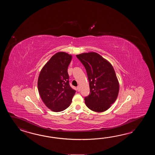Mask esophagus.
Wrapping results in <instances>:
<instances>
[{
  "label": "esophagus",
  "mask_w": 155,
  "mask_h": 155,
  "mask_svg": "<svg viewBox=\"0 0 155 155\" xmlns=\"http://www.w3.org/2000/svg\"><path fill=\"white\" fill-rule=\"evenodd\" d=\"M77 89H78V91H80V86H78L77 87Z\"/></svg>",
  "instance_id": "34e87169"
}]
</instances>
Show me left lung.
Instances as JSON below:
<instances>
[{"label":"left lung","instance_id":"8db88e82","mask_svg":"<svg viewBox=\"0 0 155 155\" xmlns=\"http://www.w3.org/2000/svg\"><path fill=\"white\" fill-rule=\"evenodd\" d=\"M76 57L85 68L90 94L85 103L95 112L105 111L111 106L119 94V82L112 65L95 52L82 53Z\"/></svg>","mask_w":155,"mask_h":155}]
</instances>
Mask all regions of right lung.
Segmentation results:
<instances>
[{
	"label": "right lung",
	"mask_w": 155,
	"mask_h": 155,
	"mask_svg": "<svg viewBox=\"0 0 155 155\" xmlns=\"http://www.w3.org/2000/svg\"><path fill=\"white\" fill-rule=\"evenodd\" d=\"M72 55L65 52L54 55L41 70L38 80L40 96L45 105L60 112L71 104L75 90L69 85L68 68Z\"/></svg>",
	"instance_id": "add662e5"
}]
</instances>
